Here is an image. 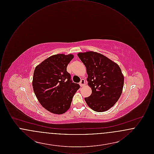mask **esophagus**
Wrapping results in <instances>:
<instances>
[{
    "instance_id": "obj_1",
    "label": "esophagus",
    "mask_w": 154,
    "mask_h": 154,
    "mask_svg": "<svg viewBox=\"0 0 154 154\" xmlns=\"http://www.w3.org/2000/svg\"><path fill=\"white\" fill-rule=\"evenodd\" d=\"M85 84V80L84 79H81L80 82V85L81 87H83Z\"/></svg>"
}]
</instances>
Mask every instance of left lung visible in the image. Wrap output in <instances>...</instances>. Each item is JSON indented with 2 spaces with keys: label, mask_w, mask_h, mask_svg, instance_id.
<instances>
[{
  "label": "left lung",
  "mask_w": 154,
  "mask_h": 154,
  "mask_svg": "<svg viewBox=\"0 0 154 154\" xmlns=\"http://www.w3.org/2000/svg\"><path fill=\"white\" fill-rule=\"evenodd\" d=\"M79 58L86 67L88 85L92 94L85 100L97 112L109 110L121 95L124 76L119 66L101 54L96 52H80Z\"/></svg>",
  "instance_id": "left-lung-1"
}]
</instances>
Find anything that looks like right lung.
<instances>
[{
	"instance_id": "1",
	"label": "right lung",
	"mask_w": 154,
	"mask_h": 154,
	"mask_svg": "<svg viewBox=\"0 0 154 154\" xmlns=\"http://www.w3.org/2000/svg\"><path fill=\"white\" fill-rule=\"evenodd\" d=\"M72 54H57L50 57L36 67L32 81L38 102L48 111L65 113L70 107L73 97L80 88L73 82L67 66L73 58Z\"/></svg>"
}]
</instances>
